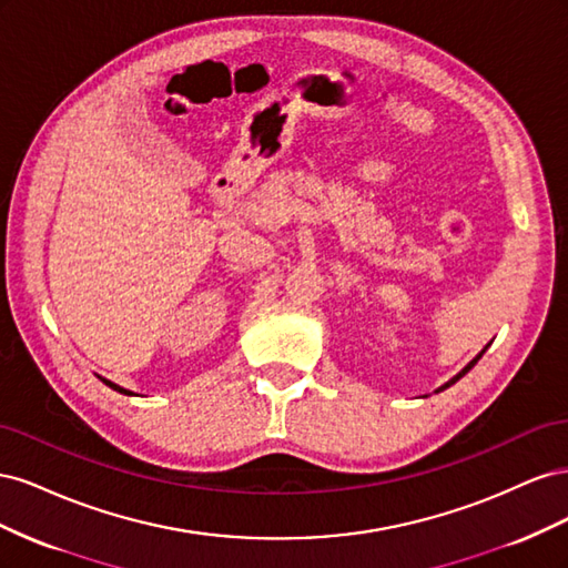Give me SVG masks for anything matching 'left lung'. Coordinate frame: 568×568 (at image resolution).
Masks as SVG:
<instances>
[{
	"label": "left lung",
	"instance_id": "left-lung-1",
	"mask_svg": "<svg viewBox=\"0 0 568 568\" xmlns=\"http://www.w3.org/2000/svg\"><path fill=\"white\" fill-rule=\"evenodd\" d=\"M486 348H488V346H486ZM486 348H484V351H480V353H478V355H476V357H474V359H471V363H469V365H467V367H464V369H462V372H459V374H457V376H453V379H450V382H448V384H445V386H440V388H438V390H445V388H448V386H453V384H455V382H459V379H462V376H464V374H467V372H469V369H471V367H474V365H476V363H478V359H480V355H484V353H486Z\"/></svg>",
	"mask_w": 568,
	"mask_h": 568
}]
</instances>
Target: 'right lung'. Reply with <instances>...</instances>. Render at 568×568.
Instances as JSON below:
<instances>
[{
	"label": "right lung",
	"mask_w": 568,
	"mask_h": 568,
	"mask_svg": "<svg viewBox=\"0 0 568 568\" xmlns=\"http://www.w3.org/2000/svg\"><path fill=\"white\" fill-rule=\"evenodd\" d=\"M101 382H104L106 386H111V388H113V390H118V393H125V395H132L130 390H125V388H120L118 384H113V382H109V379H101Z\"/></svg>",
	"instance_id": "1"
}]
</instances>
